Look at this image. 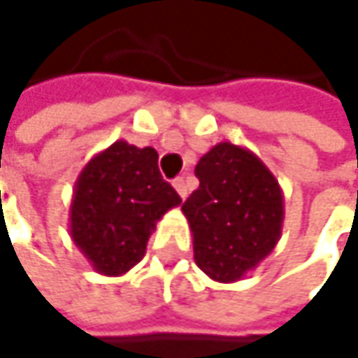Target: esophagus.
Segmentation results:
<instances>
[{
	"instance_id": "34e87169",
	"label": "esophagus",
	"mask_w": 358,
	"mask_h": 358,
	"mask_svg": "<svg viewBox=\"0 0 358 358\" xmlns=\"http://www.w3.org/2000/svg\"><path fill=\"white\" fill-rule=\"evenodd\" d=\"M173 189L178 191V195H180L182 199H187V195H189V189H187L185 178H176V180H173Z\"/></svg>"
}]
</instances>
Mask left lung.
<instances>
[{"label":"left lung","mask_w":358,"mask_h":358,"mask_svg":"<svg viewBox=\"0 0 358 358\" xmlns=\"http://www.w3.org/2000/svg\"><path fill=\"white\" fill-rule=\"evenodd\" d=\"M199 189L182 212L197 266L218 283H235L279 243L285 201L273 171L245 146L220 142L197 163Z\"/></svg>","instance_id":"8db88e82"}]
</instances>
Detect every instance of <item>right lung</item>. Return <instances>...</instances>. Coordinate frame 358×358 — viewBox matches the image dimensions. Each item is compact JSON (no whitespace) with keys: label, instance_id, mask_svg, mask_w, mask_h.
<instances>
[{"label":"right lung","instance_id":"add662e5","mask_svg":"<svg viewBox=\"0 0 358 358\" xmlns=\"http://www.w3.org/2000/svg\"><path fill=\"white\" fill-rule=\"evenodd\" d=\"M152 146L125 140L94 155L75 180L69 231L92 268L121 277L146 254L155 224L182 199L167 185Z\"/></svg>","mask_w":358,"mask_h":358}]
</instances>
